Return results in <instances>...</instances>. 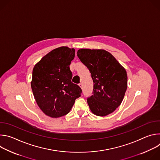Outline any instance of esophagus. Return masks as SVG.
<instances>
[{
    "label": "esophagus",
    "instance_id": "esophagus-1",
    "mask_svg": "<svg viewBox=\"0 0 160 160\" xmlns=\"http://www.w3.org/2000/svg\"><path fill=\"white\" fill-rule=\"evenodd\" d=\"M78 85H79V86H80L81 88H83V84H82V83H79V84H78Z\"/></svg>",
    "mask_w": 160,
    "mask_h": 160
}]
</instances>
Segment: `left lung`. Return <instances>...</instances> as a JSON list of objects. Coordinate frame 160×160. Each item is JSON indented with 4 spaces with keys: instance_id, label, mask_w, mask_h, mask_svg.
<instances>
[{
    "instance_id": "obj_1",
    "label": "left lung",
    "mask_w": 160,
    "mask_h": 160,
    "mask_svg": "<svg viewBox=\"0 0 160 160\" xmlns=\"http://www.w3.org/2000/svg\"><path fill=\"white\" fill-rule=\"evenodd\" d=\"M77 56L88 68L93 81L92 95L87 98L91 111L99 117L109 115L123 99L127 88L125 70L104 50L81 49Z\"/></svg>"
}]
</instances>
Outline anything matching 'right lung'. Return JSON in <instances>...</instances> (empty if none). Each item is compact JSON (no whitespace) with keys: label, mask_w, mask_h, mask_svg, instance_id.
<instances>
[{"label":"right lung","mask_w":160,"mask_h":160,"mask_svg":"<svg viewBox=\"0 0 160 160\" xmlns=\"http://www.w3.org/2000/svg\"><path fill=\"white\" fill-rule=\"evenodd\" d=\"M74 49L61 47L43 57L34 66L31 87L36 102L48 116L58 118L69 112L82 90L72 82Z\"/></svg>","instance_id":"obj_1"}]
</instances>
